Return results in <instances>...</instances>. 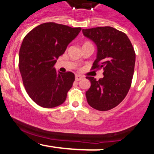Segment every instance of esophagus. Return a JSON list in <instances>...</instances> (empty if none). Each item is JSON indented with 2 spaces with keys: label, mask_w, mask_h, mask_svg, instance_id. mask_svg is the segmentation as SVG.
<instances>
[{
  "label": "esophagus",
  "mask_w": 154,
  "mask_h": 154,
  "mask_svg": "<svg viewBox=\"0 0 154 154\" xmlns=\"http://www.w3.org/2000/svg\"><path fill=\"white\" fill-rule=\"evenodd\" d=\"M83 78V77H82V76H80V75H76L75 76V79H76V81H79V80H81V79H82Z\"/></svg>",
  "instance_id": "34e87169"
}]
</instances>
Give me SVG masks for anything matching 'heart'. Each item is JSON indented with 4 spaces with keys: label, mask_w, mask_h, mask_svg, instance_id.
Wrapping results in <instances>:
<instances>
[{
    "label": "heart",
    "mask_w": 154,
    "mask_h": 154,
    "mask_svg": "<svg viewBox=\"0 0 154 154\" xmlns=\"http://www.w3.org/2000/svg\"><path fill=\"white\" fill-rule=\"evenodd\" d=\"M88 43H88V42H87V43H85V44H88ZM85 44H84V45H85Z\"/></svg>",
    "instance_id": "b5f03b06"
}]
</instances>
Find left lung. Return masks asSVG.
<instances>
[{"instance_id":"1","label":"left lung","mask_w":154,"mask_h":154,"mask_svg":"<svg viewBox=\"0 0 154 154\" xmlns=\"http://www.w3.org/2000/svg\"><path fill=\"white\" fill-rule=\"evenodd\" d=\"M82 33L96 44L97 59L92 69H103V78L86 77L91 86L86 92L88 103L98 111H109L126 97L132 84L135 53L125 33L111 26L82 29Z\"/></svg>"}]
</instances>
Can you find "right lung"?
<instances>
[{
	"label": "right lung",
	"mask_w": 154,
	"mask_h": 154,
	"mask_svg": "<svg viewBox=\"0 0 154 154\" xmlns=\"http://www.w3.org/2000/svg\"><path fill=\"white\" fill-rule=\"evenodd\" d=\"M81 29L47 22L24 37L19 51V71L26 93L40 106L54 108L66 100L75 75L57 72L54 65Z\"/></svg>",
	"instance_id": "add662e5"
}]
</instances>
